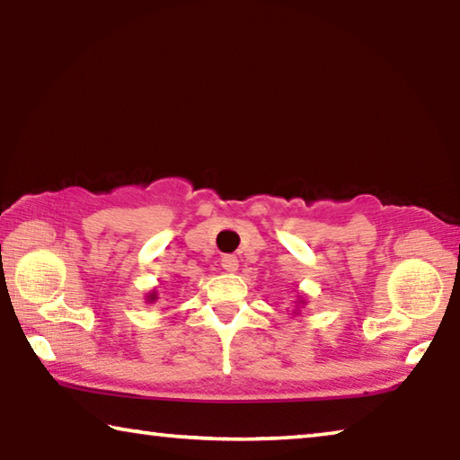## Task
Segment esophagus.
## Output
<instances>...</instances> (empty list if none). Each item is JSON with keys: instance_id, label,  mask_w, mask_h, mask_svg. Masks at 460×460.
<instances>
[{"instance_id": "esophagus-1", "label": "esophagus", "mask_w": 460, "mask_h": 460, "mask_svg": "<svg viewBox=\"0 0 460 460\" xmlns=\"http://www.w3.org/2000/svg\"><path fill=\"white\" fill-rule=\"evenodd\" d=\"M221 266H223V270H225V271H237V268H239V260L235 258V255H223Z\"/></svg>"}]
</instances>
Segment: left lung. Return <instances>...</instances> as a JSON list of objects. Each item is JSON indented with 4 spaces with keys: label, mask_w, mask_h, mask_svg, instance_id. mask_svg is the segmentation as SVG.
I'll return each mask as SVG.
<instances>
[{
    "label": "left lung",
    "mask_w": 460,
    "mask_h": 460,
    "mask_svg": "<svg viewBox=\"0 0 460 460\" xmlns=\"http://www.w3.org/2000/svg\"><path fill=\"white\" fill-rule=\"evenodd\" d=\"M300 305H305V300H300Z\"/></svg>",
    "instance_id": "obj_1"
}]
</instances>
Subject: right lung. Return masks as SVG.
I'll return each mask as SVG.
<instances>
[{"instance_id": "add662e5", "label": "right lung", "mask_w": 460, "mask_h": 460, "mask_svg": "<svg viewBox=\"0 0 460 460\" xmlns=\"http://www.w3.org/2000/svg\"><path fill=\"white\" fill-rule=\"evenodd\" d=\"M146 300H147V302H150V305H152V302H155V300H158V294H155V290H154V292H150V294H147V296H146Z\"/></svg>"}]
</instances>
